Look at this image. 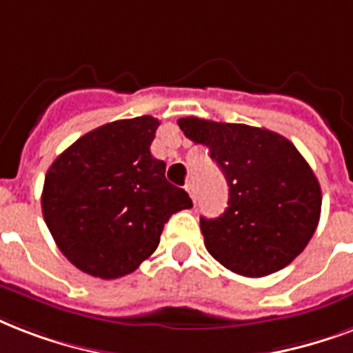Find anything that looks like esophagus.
I'll list each match as a JSON object with an SVG mask.
<instances>
[{"instance_id": "esophagus-1", "label": "esophagus", "mask_w": 353, "mask_h": 353, "mask_svg": "<svg viewBox=\"0 0 353 353\" xmlns=\"http://www.w3.org/2000/svg\"><path fill=\"white\" fill-rule=\"evenodd\" d=\"M185 191H188V193H190V196L191 199H193V202H195V199H196V190H195V184H185Z\"/></svg>"}]
</instances>
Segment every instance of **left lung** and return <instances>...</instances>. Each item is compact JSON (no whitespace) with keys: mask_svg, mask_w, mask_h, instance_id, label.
Segmentation results:
<instances>
[{"mask_svg":"<svg viewBox=\"0 0 353 353\" xmlns=\"http://www.w3.org/2000/svg\"><path fill=\"white\" fill-rule=\"evenodd\" d=\"M179 127L210 149L228 184L225 214L201 217L208 252L248 278L288 267L321 219V185L310 163L288 138L267 128L199 117H182Z\"/></svg>","mask_w":353,"mask_h":353,"instance_id":"8db88e82","label":"left lung"}]
</instances>
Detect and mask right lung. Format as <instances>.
I'll use <instances>...</instances> for the list:
<instances>
[{
  "mask_svg": "<svg viewBox=\"0 0 353 353\" xmlns=\"http://www.w3.org/2000/svg\"><path fill=\"white\" fill-rule=\"evenodd\" d=\"M160 125L141 116L84 134L49 168L42 214L57 247L103 280L130 274L157 250L163 225L193 206L151 154Z\"/></svg>",
  "mask_w": 353,
  "mask_h": 353,
  "instance_id": "add662e5",
  "label": "right lung"
}]
</instances>
